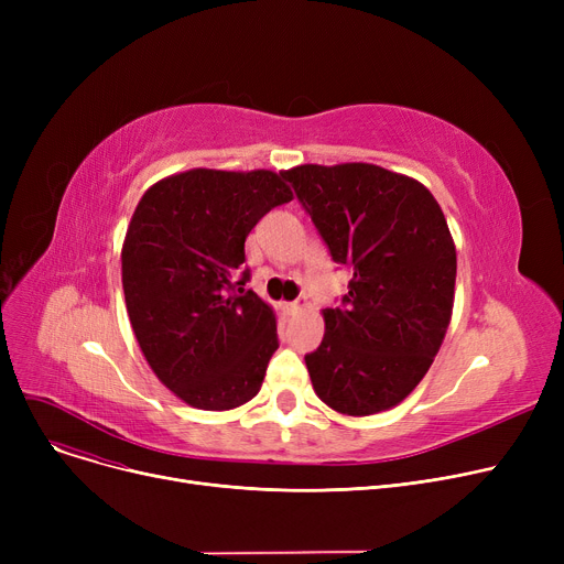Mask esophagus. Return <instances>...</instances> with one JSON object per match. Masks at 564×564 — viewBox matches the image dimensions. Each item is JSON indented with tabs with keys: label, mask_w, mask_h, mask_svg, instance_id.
Segmentation results:
<instances>
[{
	"label": "esophagus",
	"mask_w": 564,
	"mask_h": 564,
	"mask_svg": "<svg viewBox=\"0 0 564 564\" xmlns=\"http://www.w3.org/2000/svg\"><path fill=\"white\" fill-rule=\"evenodd\" d=\"M283 306H285V311H288L290 315H297V313L306 306V302H304V300H294V302H285Z\"/></svg>",
	"instance_id": "esophagus-1"
}]
</instances>
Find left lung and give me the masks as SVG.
<instances>
[{
  "instance_id": "obj_1",
  "label": "left lung",
  "mask_w": 564,
  "mask_h": 564,
  "mask_svg": "<svg viewBox=\"0 0 564 564\" xmlns=\"http://www.w3.org/2000/svg\"><path fill=\"white\" fill-rule=\"evenodd\" d=\"M334 262L351 274L304 361L322 402L370 416L402 402L430 370L455 300L457 253L434 196L375 164L283 173Z\"/></svg>"
}]
</instances>
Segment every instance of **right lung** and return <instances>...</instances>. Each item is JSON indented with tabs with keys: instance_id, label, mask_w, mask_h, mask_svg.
I'll return each mask as SVG.
<instances>
[{
	"instance_id": "add662e5",
	"label": "right lung",
	"mask_w": 564,
	"mask_h": 564,
	"mask_svg": "<svg viewBox=\"0 0 564 564\" xmlns=\"http://www.w3.org/2000/svg\"><path fill=\"white\" fill-rule=\"evenodd\" d=\"M288 200L283 173L192 169L153 185L132 215L121 253L132 329L158 379L196 409H235L262 387L279 334L247 290L245 242Z\"/></svg>"
}]
</instances>
